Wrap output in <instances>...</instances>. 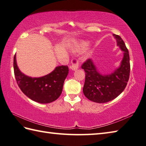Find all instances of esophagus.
<instances>
[{"mask_svg":"<svg viewBox=\"0 0 146 146\" xmlns=\"http://www.w3.org/2000/svg\"><path fill=\"white\" fill-rule=\"evenodd\" d=\"M71 63H72V65L70 67L71 69L73 70H76L78 69L79 68V62L78 60L76 59H73L72 61H71Z\"/></svg>","mask_w":146,"mask_h":146,"instance_id":"esophagus-1","label":"esophagus"}]
</instances>
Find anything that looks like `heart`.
<instances>
[{"mask_svg":"<svg viewBox=\"0 0 146 146\" xmlns=\"http://www.w3.org/2000/svg\"><path fill=\"white\" fill-rule=\"evenodd\" d=\"M89 45L88 42H85V41H82L80 43H79V44L77 46V51H81L84 49H86L88 46Z\"/></svg>","mask_w":146,"mask_h":146,"instance_id":"obj_1","label":"heart"}]
</instances>
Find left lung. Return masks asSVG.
I'll return each instance as SVG.
<instances>
[{
  "mask_svg": "<svg viewBox=\"0 0 146 146\" xmlns=\"http://www.w3.org/2000/svg\"><path fill=\"white\" fill-rule=\"evenodd\" d=\"M117 45L123 51L119 67L113 72L102 74L98 72L92 59H88L81 68L84 69L85 82L83 93L90 100L97 103H106L116 98L126 86L130 72V56L128 49L120 36L113 34Z\"/></svg>",
  "mask_w": 146,
  "mask_h": 146,
  "instance_id": "8db88e82",
  "label": "left lung"
}]
</instances>
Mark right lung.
<instances>
[{"label": "right lung", "mask_w": 146, "mask_h": 146, "mask_svg": "<svg viewBox=\"0 0 146 146\" xmlns=\"http://www.w3.org/2000/svg\"><path fill=\"white\" fill-rule=\"evenodd\" d=\"M13 66L18 86L31 100L40 104H48L56 100L61 95L68 73V66H58L51 73L40 78H32L22 73L17 65L16 54Z\"/></svg>", "instance_id": "1"}]
</instances>
